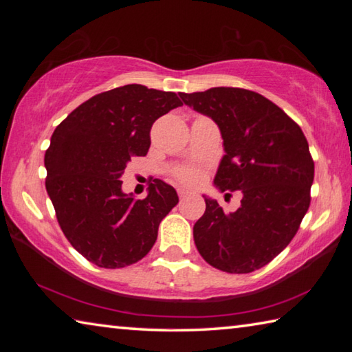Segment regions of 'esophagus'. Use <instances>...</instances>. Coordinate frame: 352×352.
I'll use <instances>...</instances> for the list:
<instances>
[{"label":"esophagus","instance_id":"34e87169","mask_svg":"<svg viewBox=\"0 0 352 352\" xmlns=\"http://www.w3.org/2000/svg\"><path fill=\"white\" fill-rule=\"evenodd\" d=\"M190 192L188 189H183V188H178V197L180 199H184V197H188Z\"/></svg>","mask_w":352,"mask_h":352}]
</instances>
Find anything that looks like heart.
Wrapping results in <instances>:
<instances>
[{"mask_svg": "<svg viewBox=\"0 0 352 352\" xmlns=\"http://www.w3.org/2000/svg\"><path fill=\"white\" fill-rule=\"evenodd\" d=\"M175 178L183 184H195L200 180V170L194 168H184L177 170Z\"/></svg>", "mask_w": 352, "mask_h": 352, "instance_id": "b5f03b06", "label": "heart"}]
</instances>
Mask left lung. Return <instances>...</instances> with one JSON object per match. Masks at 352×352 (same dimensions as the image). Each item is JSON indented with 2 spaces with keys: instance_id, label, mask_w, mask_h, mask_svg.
<instances>
[{
  "instance_id": "1",
  "label": "left lung",
  "mask_w": 352,
  "mask_h": 352,
  "mask_svg": "<svg viewBox=\"0 0 352 352\" xmlns=\"http://www.w3.org/2000/svg\"><path fill=\"white\" fill-rule=\"evenodd\" d=\"M180 98L222 133L216 188L242 192L234 212L205 195V214L194 225L195 247L219 270L252 273L289 245L311 205L314 160L306 136L259 93L216 87Z\"/></svg>"
}]
</instances>
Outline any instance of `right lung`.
<instances>
[{
    "instance_id": "obj_1",
    "label": "right lung",
    "mask_w": 352,
    "mask_h": 352,
    "mask_svg": "<svg viewBox=\"0 0 352 352\" xmlns=\"http://www.w3.org/2000/svg\"><path fill=\"white\" fill-rule=\"evenodd\" d=\"M182 105L175 93L138 83L96 94L56 127L45 153L46 190L71 245L98 267L121 269L151 252L177 190L155 178L146 199L122 192L124 169L144 157L151 129Z\"/></svg>"
}]
</instances>
